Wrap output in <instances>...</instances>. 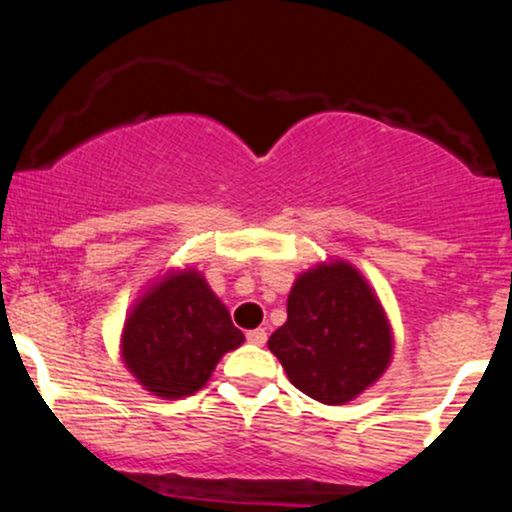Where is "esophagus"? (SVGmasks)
Here are the masks:
<instances>
[{
    "label": "esophagus",
    "mask_w": 512,
    "mask_h": 512,
    "mask_svg": "<svg viewBox=\"0 0 512 512\" xmlns=\"http://www.w3.org/2000/svg\"><path fill=\"white\" fill-rule=\"evenodd\" d=\"M248 342L255 344V346H264V342H267V332H264V330H250L248 332Z\"/></svg>",
    "instance_id": "1"
}]
</instances>
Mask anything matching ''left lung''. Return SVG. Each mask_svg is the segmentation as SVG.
Here are the masks:
<instances>
[{
	"instance_id": "left-lung-1",
	"label": "left lung",
	"mask_w": 512,
	"mask_h": 512,
	"mask_svg": "<svg viewBox=\"0 0 512 512\" xmlns=\"http://www.w3.org/2000/svg\"><path fill=\"white\" fill-rule=\"evenodd\" d=\"M286 313L267 346L308 397L351 402L385 373L392 358L390 322L349 262L317 264L298 276Z\"/></svg>"
}]
</instances>
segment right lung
I'll list each match as a JSON object with an SVG mask.
<instances>
[{
  "instance_id": "add662e5",
  "label": "right lung",
  "mask_w": 512,
  "mask_h": 512,
  "mask_svg": "<svg viewBox=\"0 0 512 512\" xmlns=\"http://www.w3.org/2000/svg\"><path fill=\"white\" fill-rule=\"evenodd\" d=\"M245 342L226 305L195 269L163 276L122 330V361L144 390L178 399L207 385L223 354Z\"/></svg>"
}]
</instances>
